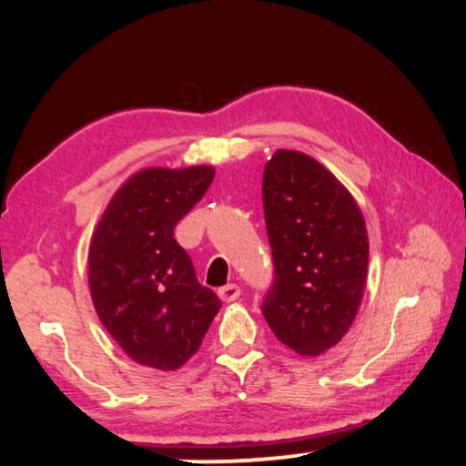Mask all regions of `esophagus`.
Wrapping results in <instances>:
<instances>
[{"instance_id": "obj_1", "label": "esophagus", "mask_w": 466, "mask_h": 466, "mask_svg": "<svg viewBox=\"0 0 466 466\" xmlns=\"http://www.w3.org/2000/svg\"><path fill=\"white\" fill-rule=\"evenodd\" d=\"M239 295H241V290L238 284H227V286H222V289H218V297L225 303L235 301V299H239Z\"/></svg>"}]
</instances>
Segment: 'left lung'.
<instances>
[{
    "label": "left lung",
    "instance_id": "left-lung-1",
    "mask_svg": "<svg viewBox=\"0 0 466 466\" xmlns=\"http://www.w3.org/2000/svg\"><path fill=\"white\" fill-rule=\"evenodd\" d=\"M263 209L273 258L265 320L297 354L327 352L348 333L365 290L360 209L327 167L295 150H278L265 165Z\"/></svg>",
    "mask_w": 466,
    "mask_h": 466
}]
</instances>
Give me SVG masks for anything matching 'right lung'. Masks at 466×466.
<instances>
[{
	"label": "right lung",
	"instance_id": "right-lung-1",
	"mask_svg": "<svg viewBox=\"0 0 466 466\" xmlns=\"http://www.w3.org/2000/svg\"><path fill=\"white\" fill-rule=\"evenodd\" d=\"M214 180V167L144 169L101 216L88 250L97 316L139 365L176 371L206 337L220 299L197 279L174 228Z\"/></svg>",
	"mask_w": 466,
	"mask_h": 466
}]
</instances>
